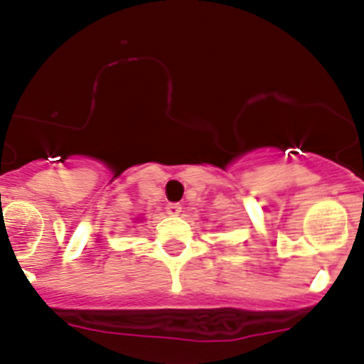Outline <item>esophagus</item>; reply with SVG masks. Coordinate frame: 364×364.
Returning <instances> with one entry per match:
<instances>
[{
	"instance_id": "34e87169",
	"label": "esophagus",
	"mask_w": 364,
	"mask_h": 364,
	"mask_svg": "<svg viewBox=\"0 0 364 364\" xmlns=\"http://www.w3.org/2000/svg\"><path fill=\"white\" fill-rule=\"evenodd\" d=\"M166 213H168L170 216H179V214H181V205H179V203H168V205H166Z\"/></svg>"
}]
</instances>
